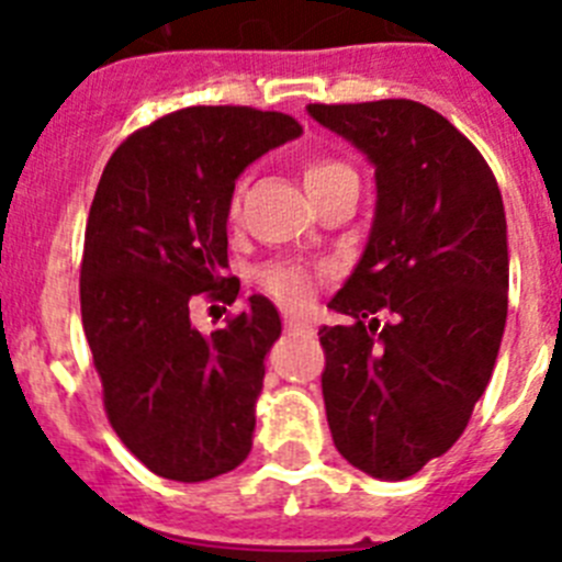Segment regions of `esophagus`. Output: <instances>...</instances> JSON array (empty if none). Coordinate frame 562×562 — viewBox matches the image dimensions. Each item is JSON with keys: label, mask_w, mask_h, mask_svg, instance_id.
<instances>
[{"label": "esophagus", "mask_w": 562, "mask_h": 562, "mask_svg": "<svg viewBox=\"0 0 562 562\" xmlns=\"http://www.w3.org/2000/svg\"><path fill=\"white\" fill-rule=\"evenodd\" d=\"M288 330H314V322L305 319V316H285Z\"/></svg>", "instance_id": "obj_1"}]
</instances>
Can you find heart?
<instances>
[{"mask_svg":"<svg viewBox=\"0 0 562 562\" xmlns=\"http://www.w3.org/2000/svg\"><path fill=\"white\" fill-rule=\"evenodd\" d=\"M341 169H348V166L339 164V160H308L305 164V189L316 187L319 180L330 178ZM237 203H240V192H234L232 212H237ZM257 282L271 300H277L285 308H302L314 300L316 288H319V271L300 266V262H271L257 274Z\"/></svg>","mask_w":562,"mask_h":562,"instance_id":"heart-1","label":"heart"}]
</instances>
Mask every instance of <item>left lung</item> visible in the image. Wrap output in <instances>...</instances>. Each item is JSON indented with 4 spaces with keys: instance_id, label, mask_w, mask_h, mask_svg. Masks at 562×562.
Wrapping results in <instances>:
<instances>
[{
    "instance_id": "8db88e82",
    "label": "left lung",
    "mask_w": 562,
    "mask_h": 562,
    "mask_svg": "<svg viewBox=\"0 0 562 562\" xmlns=\"http://www.w3.org/2000/svg\"><path fill=\"white\" fill-rule=\"evenodd\" d=\"M308 112L375 166L370 240L328 302L348 322L319 328L330 436L356 470L404 481L461 438L490 384L509 305L504 200L472 140L418 101Z\"/></svg>"
}]
</instances>
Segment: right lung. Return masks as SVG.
Wrapping results in <instances>:
<instances>
[{
    "label": "right lung",
    "mask_w": 562,
    "mask_h": 562,
    "mask_svg": "<svg viewBox=\"0 0 562 562\" xmlns=\"http://www.w3.org/2000/svg\"><path fill=\"white\" fill-rule=\"evenodd\" d=\"M302 126L254 106H187L106 160L81 257V325L124 447L169 481L198 484L251 452L254 404L282 322L266 296L203 334L192 300L234 302L226 221L234 180Z\"/></svg>",
    "instance_id": "obj_1"
}]
</instances>
